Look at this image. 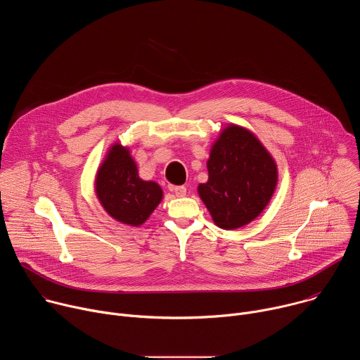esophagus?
Instances as JSON below:
<instances>
[{
  "mask_svg": "<svg viewBox=\"0 0 360 360\" xmlns=\"http://www.w3.org/2000/svg\"><path fill=\"white\" fill-rule=\"evenodd\" d=\"M169 191L171 192H174L176 196H185V193H186V188L184 186V185H171L169 186Z\"/></svg>",
  "mask_w": 360,
  "mask_h": 360,
  "instance_id": "esophagus-1",
  "label": "esophagus"
}]
</instances>
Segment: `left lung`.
I'll return each instance as SVG.
<instances>
[{
  "instance_id": "8db88e82",
  "label": "left lung",
  "mask_w": 360,
  "mask_h": 360,
  "mask_svg": "<svg viewBox=\"0 0 360 360\" xmlns=\"http://www.w3.org/2000/svg\"><path fill=\"white\" fill-rule=\"evenodd\" d=\"M208 182L198 193L214 222L236 229L252 222L269 203L278 182L271 153L248 129L229 125L212 145L207 162Z\"/></svg>"
}]
</instances>
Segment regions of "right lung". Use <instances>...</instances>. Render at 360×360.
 Instances as JSON below:
<instances>
[{"instance_id": "1", "label": "right lung", "mask_w": 360, "mask_h": 360, "mask_svg": "<svg viewBox=\"0 0 360 360\" xmlns=\"http://www.w3.org/2000/svg\"><path fill=\"white\" fill-rule=\"evenodd\" d=\"M96 196L104 210L117 221L139 226L162 200L157 182L142 181L129 149L115 143L101 164L95 179Z\"/></svg>"}]
</instances>
